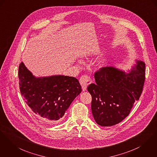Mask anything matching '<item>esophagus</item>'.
<instances>
[{
    "instance_id": "obj_1",
    "label": "esophagus",
    "mask_w": 157,
    "mask_h": 157,
    "mask_svg": "<svg viewBox=\"0 0 157 157\" xmlns=\"http://www.w3.org/2000/svg\"><path fill=\"white\" fill-rule=\"evenodd\" d=\"M80 84L82 86V88L83 91H85L86 88L87 86H88V85L90 84L91 83V80L90 79V78L86 75H84L82 76L81 79H80Z\"/></svg>"
}]
</instances>
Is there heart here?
<instances>
[{"label":"heart","mask_w":157,"mask_h":157,"mask_svg":"<svg viewBox=\"0 0 157 157\" xmlns=\"http://www.w3.org/2000/svg\"><path fill=\"white\" fill-rule=\"evenodd\" d=\"M98 63H99V64H100V65H102V66H103V65H104V61L102 60L99 61V62H98Z\"/></svg>","instance_id":"obj_1"}]
</instances>
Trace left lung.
<instances>
[{
    "instance_id": "obj_1",
    "label": "left lung",
    "mask_w": 157,
    "mask_h": 157,
    "mask_svg": "<svg viewBox=\"0 0 157 157\" xmlns=\"http://www.w3.org/2000/svg\"><path fill=\"white\" fill-rule=\"evenodd\" d=\"M94 79L96 84L87 88L92 96L93 117L99 125L112 126L126 118L139 100L145 82V63L136 60L126 72L113 66L103 67L95 73Z\"/></svg>"
}]
</instances>
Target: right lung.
Instances as JSON below:
<instances>
[{
	"mask_svg": "<svg viewBox=\"0 0 157 157\" xmlns=\"http://www.w3.org/2000/svg\"><path fill=\"white\" fill-rule=\"evenodd\" d=\"M18 78L21 94L27 105L47 120H60L82 91L76 78L61 75L36 77L23 61L19 65Z\"/></svg>",
	"mask_w": 157,
	"mask_h": 157,
	"instance_id": "right-lung-1",
	"label": "right lung"
}]
</instances>
